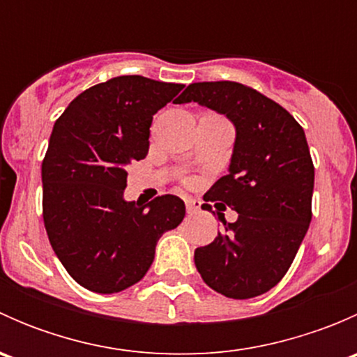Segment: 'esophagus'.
<instances>
[{
    "instance_id": "obj_1",
    "label": "esophagus",
    "mask_w": 357,
    "mask_h": 357,
    "mask_svg": "<svg viewBox=\"0 0 357 357\" xmlns=\"http://www.w3.org/2000/svg\"><path fill=\"white\" fill-rule=\"evenodd\" d=\"M185 204H186V212H188V214H195V212L200 208V202L195 199H186Z\"/></svg>"
}]
</instances>
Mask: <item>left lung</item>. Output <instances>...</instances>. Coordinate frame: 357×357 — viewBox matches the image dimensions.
<instances>
[{"label": "left lung", "instance_id": "8db88e82", "mask_svg": "<svg viewBox=\"0 0 357 357\" xmlns=\"http://www.w3.org/2000/svg\"><path fill=\"white\" fill-rule=\"evenodd\" d=\"M197 102L235 126L228 174L212 185L205 202L238 212L221 218L225 231L195 250L202 280L229 298L271 290L289 271L311 222L314 165L304 129L278 105L240 82H193L176 103Z\"/></svg>", "mask_w": 357, "mask_h": 357}]
</instances>
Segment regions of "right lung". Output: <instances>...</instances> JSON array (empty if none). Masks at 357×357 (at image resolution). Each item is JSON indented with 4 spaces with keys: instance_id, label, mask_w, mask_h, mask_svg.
<instances>
[{
    "instance_id": "obj_1",
    "label": "right lung",
    "mask_w": 357,
    "mask_h": 357,
    "mask_svg": "<svg viewBox=\"0 0 357 357\" xmlns=\"http://www.w3.org/2000/svg\"><path fill=\"white\" fill-rule=\"evenodd\" d=\"M183 84L119 75L72 100L53 126L41 165L43 219L68 275L96 294L138 283L162 235L185 218V202L124 200L128 165L146 157L153 115Z\"/></svg>"
}]
</instances>
